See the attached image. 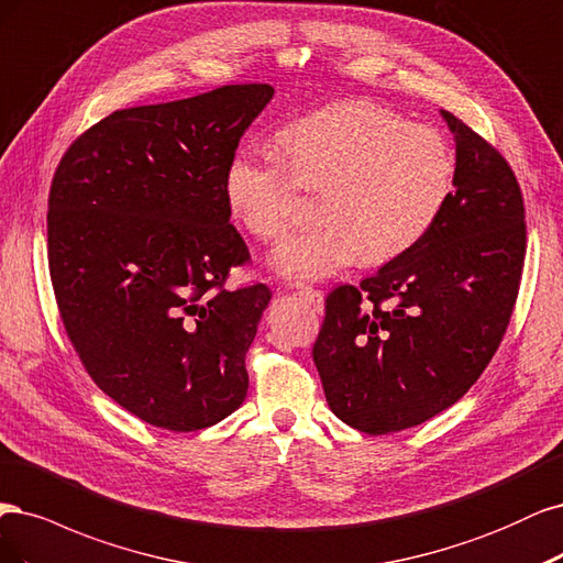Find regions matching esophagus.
<instances>
[{"instance_id":"34e87169","label":"esophagus","mask_w":563,"mask_h":563,"mask_svg":"<svg viewBox=\"0 0 563 563\" xmlns=\"http://www.w3.org/2000/svg\"><path fill=\"white\" fill-rule=\"evenodd\" d=\"M297 292H299L308 303H311L318 313L324 308V297H322L320 289H316V287H311V285H299Z\"/></svg>"}]
</instances>
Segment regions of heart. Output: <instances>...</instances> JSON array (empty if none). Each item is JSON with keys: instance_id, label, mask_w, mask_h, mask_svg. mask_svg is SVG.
<instances>
[{"instance_id": "heart-1", "label": "heart", "mask_w": 563, "mask_h": 563, "mask_svg": "<svg viewBox=\"0 0 563 563\" xmlns=\"http://www.w3.org/2000/svg\"><path fill=\"white\" fill-rule=\"evenodd\" d=\"M280 154H235L224 173L233 214L262 241L297 217V187L320 194L324 222L271 255L283 276L318 280L355 260L384 264L405 255L440 220L456 185L449 140L390 107L343 100L287 125Z\"/></svg>"}]
</instances>
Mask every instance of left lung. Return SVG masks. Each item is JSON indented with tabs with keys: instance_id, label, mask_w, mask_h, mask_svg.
Wrapping results in <instances>:
<instances>
[{
	"instance_id": "obj_1",
	"label": "left lung",
	"mask_w": 563,
	"mask_h": 563,
	"mask_svg": "<svg viewBox=\"0 0 563 563\" xmlns=\"http://www.w3.org/2000/svg\"><path fill=\"white\" fill-rule=\"evenodd\" d=\"M456 185L405 255L324 299L313 346L343 423L388 434L449 409L475 384L510 324L526 255L523 198L498 150L449 112Z\"/></svg>"
}]
</instances>
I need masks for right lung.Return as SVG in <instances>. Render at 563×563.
<instances>
[{"instance_id":"right-lung-1","label":"right lung","mask_w":563,"mask_h":563,"mask_svg":"<svg viewBox=\"0 0 563 563\" xmlns=\"http://www.w3.org/2000/svg\"><path fill=\"white\" fill-rule=\"evenodd\" d=\"M274 98L231 84L119 110L69 144L48 194V271L98 388L144 423L191 432L239 409L271 289H227L250 260L224 173Z\"/></svg>"}]
</instances>
